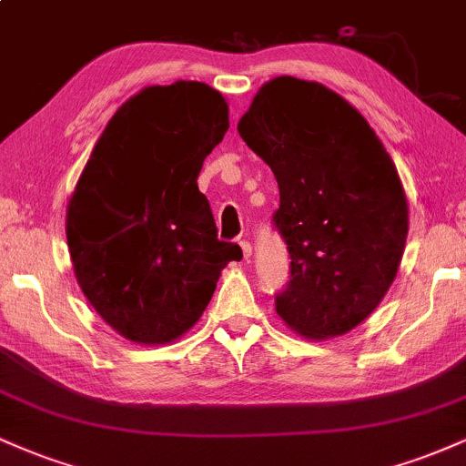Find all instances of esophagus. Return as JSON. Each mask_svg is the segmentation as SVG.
<instances>
[{
	"label": "esophagus",
	"instance_id": "34e87169",
	"mask_svg": "<svg viewBox=\"0 0 466 466\" xmlns=\"http://www.w3.org/2000/svg\"><path fill=\"white\" fill-rule=\"evenodd\" d=\"M238 245H240V249H243V258L249 260L251 258V243H249V240L243 238Z\"/></svg>",
	"mask_w": 466,
	"mask_h": 466
}]
</instances>
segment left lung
<instances>
[{
	"label": "left lung",
	"mask_w": 466,
	"mask_h": 466,
	"mask_svg": "<svg viewBox=\"0 0 466 466\" xmlns=\"http://www.w3.org/2000/svg\"><path fill=\"white\" fill-rule=\"evenodd\" d=\"M238 133L280 188L274 226L291 276L278 315L311 339L349 333L383 300L403 256L408 199L397 166L355 106L293 76L260 87Z\"/></svg>",
	"instance_id": "8db88e82"
}]
</instances>
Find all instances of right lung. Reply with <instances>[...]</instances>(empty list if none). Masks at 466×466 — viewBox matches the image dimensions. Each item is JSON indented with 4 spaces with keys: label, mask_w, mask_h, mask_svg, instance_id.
Segmentation results:
<instances>
[{
    "label": "right lung",
    "mask_w": 466,
    "mask_h": 466,
    "mask_svg": "<svg viewBox=\"0 0 466 466\" xmlns=\"http://www.w3.org/2000/svg\"><path fill=\"white\" fill-rule=\"evenodd\" d=\"M229 129L228 103L197 80L153 85L116 111L67 206L85 298L116 333L166 344L206 311L221 269L243 258L217 238L197 177Z\"/></svg>",
    "instance_id": "right-lung-1"
}]
</instances>
